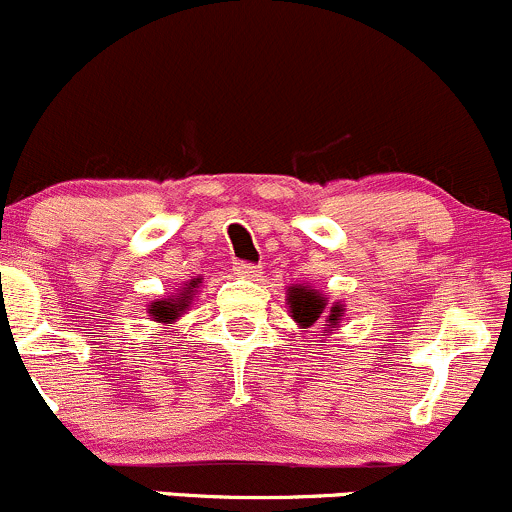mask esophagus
I'll list each match as a JSON object with an SVG mask.
<instances>
[{"label":"esophagus","instance_id":"34e87169","mask_svg":"<svg viewBox=\"0 0 512 512\" xmlns=\"http://www.w3.org/2000/svg\"><path fill=\"white\" fill-rule=\"evenodd\" d=\"M235 274H240V277H257V272H260V265H252V262H242L238 260L233 265Z\"/></svg>","mask_w":512,"mask_h":512}]
</instances>
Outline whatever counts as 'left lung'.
I'll return each instance as SVG.
<instances>
[{
  "label": "left lung",
  "instance_id": "left-lung-1",
  "mask_svg": "<svg viewBox=\"0 0 512 512\" xmlns=\"http://www.w3.org/2000/svg\"><path fill=\"white\" fill-rule=\"evenodd\" d=\"M287 304H289V314H292V319L297 321L301 328H309L314 326L316 321H321V314H324L326 309V297H321L316 289L294 284V287L287 289ZM341 314H343L341 304H333L331 309H328V316L324 319L326 321L324 333L338 328V324H341Z\"/></svg>",
  "mask_w": 512,
  "mask_h": 512
}]
</instances>
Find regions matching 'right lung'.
<instances>
[{"mask_svg":"<svg viewBox=\"0 0 512 512\" xmlns=\"http://www.w3.org/2000/svg\"><path fill=\"white\" fill-rule=\"evenodd\" d=\"M196 287H198V279H191V282L181 289L179 297L152 301V306H149V314H152V319L157 321V324H171V321L179 319V316L188 309V304H191L193 289Z\"/></svg>","mask_w":512,"mask_h":512,"instance_id":"right-lung-1","label":"right lung"}]
</instances>
